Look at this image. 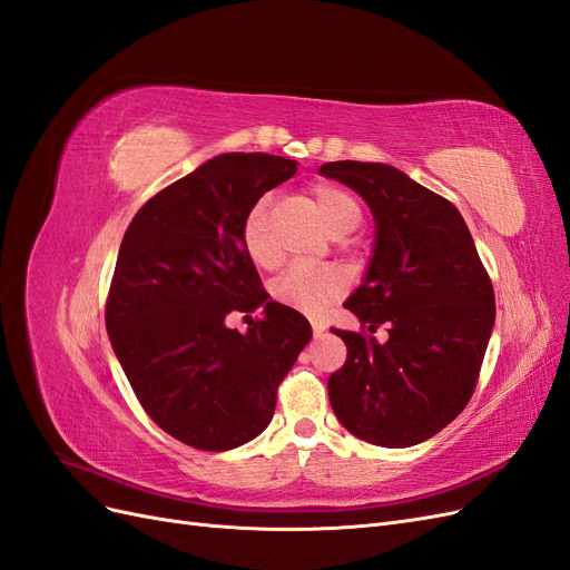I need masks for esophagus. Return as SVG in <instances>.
<instances>
[{
    "label": "esophagus",
    "instance_id": "obj_1",
    "mask_svg": "<svg viewBox=\"0 0 570 570\" xmlns=\"http://www.w3.org/2000/svg\"><path fill=\"white\" fill-rule=\"evenodd\" d=\"M312 327H314V335H316V337H321V335L325 333V325H323L321 321H316V318L312 321Z\"/></svg>",
    "mask_w": 570,
    "mask_h": 570
}]
</instances>
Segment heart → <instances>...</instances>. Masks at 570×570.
<instances>
[{
  "label": "heart",
  "mask_w": 570,
  "mask_h": 570,
  "mask_svg": "<svg viewBox=\"0 0 570 570\" xmlns=\"http://www.w3.org/2000/svg\"><path fill=\"white\" fill-rule=\"evenodd\" d=\"M316 209L321 214L323 226L327 233L342 237L354 233L364 223V206L361 202L335 183H318L312 189ZM239 239H243L245 254L258 266H273L275 254L268 243L266 233V202H256L247 212L243 228H239ZM350 281L340 268L318 266L306 268L295 266L285 271L273 285V295L281 304L295 308L299 314L318 316L327 306L337 302L347 292Z\"/></svg>",
  "instance_id": "1"
}]
</instances>
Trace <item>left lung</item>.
<instances>
[{"mask_svg":"<svg viewBox=\"0 0 570 570\" xmlns=\"http://www.w3.org/2000/svg\"><path fill=\"white\" fill-rule=\"evenodd\" d=\"M375 218L364 283L344 302L361 331H337L347 361L327 381L340 423L381 446L433 438L469 404L494 325V289L456 206L387 164L331 161ZM389 327L377 343L370 333Z\"/></svg>","mask_w":570,"mask_h":570,"instance_id":"left-lung-1","label":"left lung"}]
</instances>
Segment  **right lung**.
<instances>
[{
	"label": "right lung",
	"instance_id": "add662e5",
	"mask_svg": "<svg viewBox=\"0 0 570 570\" xmlns=\"http://www.w3.org/2000/svg\"><path fill=\"white\" fill-rule=\"evenodd\" d=\"M297 161L220 154L170 183L135 214L107 297V333L130 387L164 433L226 452L271 423L283 377L312 340L308 321L268 302L239 228ZM265 306L247 336L230 311Z\"/></svg>",
	"mask_w": 570,
	"mask_h": 570
}]
</instances>
